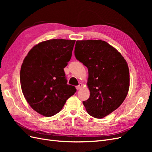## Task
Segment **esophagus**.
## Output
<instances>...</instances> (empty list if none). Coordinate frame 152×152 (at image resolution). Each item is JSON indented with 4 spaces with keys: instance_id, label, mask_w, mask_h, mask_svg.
<instances>
[{
    "instance_id": "1",
    "label": "esophagus",
    "mask_w": 152,
    "mask_h": 152,
    "mask_svg": "<svg viewBox=\"0 0 152 152\" xmlns=\"http://www.w3.org/2000/svg\"><path fill=\"white\" fill-rule=\"evenodd\" d=\"M82 84L80 83L79 86H77L76 87V89H77V90H79V89H80L82 88Z\"/></svg>"
}]
</instances>
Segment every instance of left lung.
Wrapping results in <instances>:
<instances>
[{
	"label": "left lung",
	"mask_w": 152,
	"mask_h": 152,
	"mask_svg": "<svg viewBox=\"0 0 152 152\" xmlns=\"http://www.w3.org/2000/svg\"><path fill=\"white\" fill-rule=\"evenodd\" d=\"M75 56L89 72V99L83 102L90 115L102 118L117 109L129 88L126 61L117 49L101 40H77Z\"/></svg>",
	"instance_id": "left-lung-1"
}]
</instances>
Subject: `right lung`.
Here are the masks:
<instances>
[{
  "label": "right lung",
  "mask_w": 152,
  "mask_h": 152,
  "mask_svg": "<svg viewBox=\"0 0 152 152\" xmlns=\"http://www.w3.org/2000/svg\"><path fill=\"white\" fill-rule=\"evenodd\" d=\"M75 40L52 39L32 48L20 71L23 94L30 107L45 117L56 115L75 94L67 84L64 68L70 60Z\"/></svg>",
  "instance_id": "add662e5"
}]
</instances>
